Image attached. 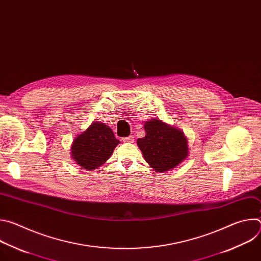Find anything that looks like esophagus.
Here are the masks:
<instances>
[{"mask_svg":"<svg viewBox=\"0 0 261 261\" xmlns=\"http://www.w3.org/2000/svg\"><path fill=\"white\" fill-rule=\"evenodd\" d=\"M133 140H134L133 135H129V136L123 138V141H124V142H133Z\"/></svg>","mask_w":261,"mask_h":261,"instance_id":"esophagus-1","label":"esophagus"}]
</instances>
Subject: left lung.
Returning a JSON list of instances; mask_svg holds the SVG:
<instances>
[{
  "instance_id": "left-lung-1",
  "label": "left lung",
  "mask_w": 261,
  "mask_h": 261,
  "mask_svg": "<svg viewBox=\"0 0 261 261\" xmlns=\"http://www.w3.org/2000/svg\"><path fill=\"white\" fill-rule=\"evenodd\" d=\"M145 136L137 139V145L145 159L158 172L177 166L188 156V143L184 133L159 121H146Z\"/></svg>"
}]
</instances>
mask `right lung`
I'll return each mask as SVG.
<instances>
[{
    "label": "right lung",
    "instance_id": "1",
    "mask_svg": "<svg viewBox=\"0 0 261 261\" xmlns=\"http://www.w3.org/2000/svg\"><path fill=\"white\" fill-rule=\"evenodd\" d=\"M119 143L113 130L103 123L95 122L74 139L72 158L80 166L93 170L109 159Z\"/></svg>",
    "mask_w": 261,
    "mask_h": 261
}]
</instances>
